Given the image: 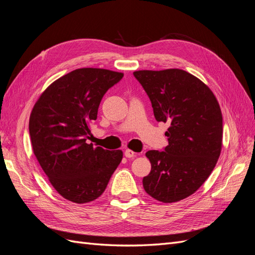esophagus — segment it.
I'll return each mask as SVG.
<instances>
[{
    "label": "esophagus",
    "instance_id": "1",
    "mask_svg": "<svg viewBox=\"0 0 255 255\" xmlns=\"http://www.w3.org/2000/svg\"><path fill=\"white\" fill-rule=\"evenodd\" d=\"M125 155H126V157H128V158H132V157L135 156V152L132 151V150H129V149H127V150L125 151Z\"/></svg>",
    "mask_w": 255,
    "mask_h": 255
}]
</instances>
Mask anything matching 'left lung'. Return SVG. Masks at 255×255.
<instances>
[{
  "label": "left lung",
  "instance_id": "left-lung-1",
  "mask_svg": "<svg viewBox=\"0 0 255 255\" xmlns=\"http://www.w3.org/2000/svg\"><path fill=\"white\" fill-rule=\"evenodd\" d=\"M133 74L149 96L155 119L170 123L165 151L145 153L151 171L143 177V188L157 201H181L201 187L220 156L219 103L207 85L181 69Z\"/></svg>",
  "mask_w": 255,
  "mask_h": 255
}]
</instances>
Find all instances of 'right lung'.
<instances>
[{
    "instance_id": "right-lung-1",
    "label": "right lung",
    "mask_w": 255,
    "mask_h": 255,
    "mask_svg": "<svg viewBox=\"0 0 255 255\" xmlns=\"http://www.w3.org/2000/svg\"><path fill=\"white\" fill-rule=\"evenodd\" d=\"M123 73L81 68L54 81L29 116L33 152L58 194L78 204L101 196L122 160L121 150L88 143L100 102Z\"/></svg>"
}]
</instances>
